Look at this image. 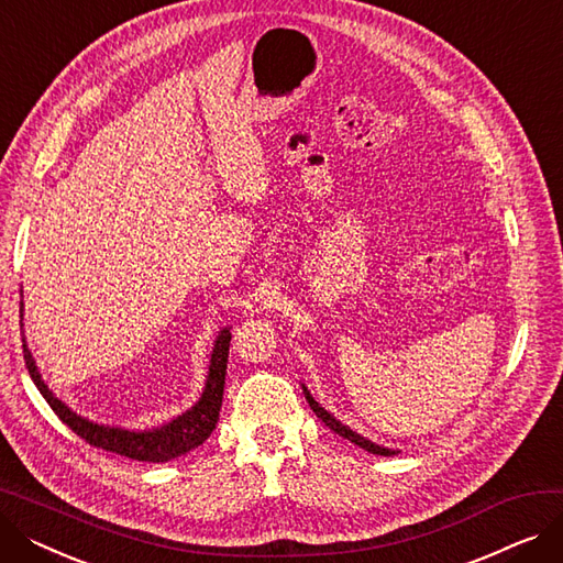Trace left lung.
Returning <instances> with one entry per match:
<instances>
[{"mask_svg":"<svg viewBox=\"0 0 563 563\" xmlns=\"http://www.w3.org/2000/svg\"><path fill=\"white\" fill-rule=\"evenodd\" d=\"M303 393H306V399H308V404H310V408L314 410V416L327 424L331 431H335L338 435H342V438H346L349 442H353V445H358V448H363L365 452H369V454H376V456H393V454H397L395 450H388V448H380V445H376V442H372V440H367V438H363L361 433H356V431H351L349 427H344L342 422H338L329 410H323L314 399H312V395L308 393V388L303 386Z\"/></svg>","mask_w":563,"mask_h":563,"instance_id":"8db88e82","label":"left lung"}]
</instances>
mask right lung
Returning <instances> with one entry per match:
<instances>
[{
  "instance_id": "add662e5",
  "label": "right lung",
  "mask_w": 563,
  "mask_h": 563,
  "mask_svg": "<svg viewBox=\"0 0 563 563\" xmlns=\"http://www.w3.org/2000/svg\"><path fill=\"white\" fill-rule=\"evenodd\" d=\"M20 319H22V303H20ZM22 327V323H20ZM230 329H223L214 342L212 361H210V374L205 380V390L196 406H191L180 418L170 420L164 427L147 429V431H130L121 427L98 424L77 416L62 399H56L52 390L45 386V380L38 374V367L32 358V351L26 349V342L22 338V351L24 363L29 374H32L36 388L49 404V408L56 412L58 420L68 424L79 438H84L88 445L121 454L134 461L145 463H166L170 459L183 456L210 438V433L217 429L219 410L223 401V386H225V367H228V351H230Z\"/></svg>"
}]
</instances>
